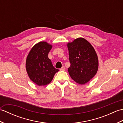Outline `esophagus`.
Masks as SVG:
<instances>
[{"label": "esophagus", "mask_w": 123, "mask_h": 123, "mask_svg": "<svg viewBox=\"0 0 123 123\" xmlns=\"http://www.w3.org/2000/svg\"><path fill=\"white\" fill-rule=\"evenodd\" d=\"M65 69H66V68H65V67H62L60 70H61V71H64Z\"/></svg>", "instance_id": "obj_1"}]
</instances>
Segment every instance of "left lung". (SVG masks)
Wrapping results in <instances>:
<instances>
[{"instance_id":"obj_1","label":"left lung","mask_w":123,"mask_h":123,"mask_svg":"<svg viewBox=\"0 0 123 123\" xmlns=\"http://www.w3.org/2000/svg\"><path fill=\"white\" fill-rule=\"evenodd\" d=\"M70 67L69 74L77 83L84 85L95 76L98 69V59L91 44L83 38H78L67 44Z\"/></svg>"}]
</instances>
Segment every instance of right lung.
<instances>
[{
    "mask_svg": "<svg viewBox=\"0 0 123 123\" xmlns=\"http://www.w3.org/2000/svg\"><path fill=\"white\" fill-rule=\"evenodd\" d=\"M52 48V45L46 42H40L33 47L27 56L26 69L28 77L39 86L50 83L59 71L53 66L48 56Z\"/></svg>",
    "mask_w": 123,
    "mask_h": 123,
    "instance_id": "obj_1",
    "label": "right lung"
}]
</instances>
